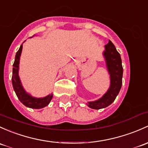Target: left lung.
Masks as SVG:
<instances>
[{
    "label": "left lung",
    "mask_w": 148,
    "mask_h": 148,
    "mask_svg": "<svg viewBox=\"0 0 148 148\" xmlns=\"http://www.w3.org/2000/svg\"><path fill=\"white\" fill-rule=\"evenodd\" d=\"M104 52L108 71L111 74V86L103 96L96 101L88 102V106L94 109H101L106 108L114 101L119 94L121 86L123 69L122 66L121 55L119 53L113 42L109 40L105 46Z\"/></svg>",
    "instance_id": "left-lung-1"
}]
</instances>
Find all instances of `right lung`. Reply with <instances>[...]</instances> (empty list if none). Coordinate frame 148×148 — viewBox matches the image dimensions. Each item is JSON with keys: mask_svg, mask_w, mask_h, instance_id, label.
Here are the masks:
<instances>
[{"mask_svg": "<svg viewBox=\"0 0 148 148\" xmlns=\"http://www.w3.org/2000/svg\"><path fill=\"white\" fill-rule=\"evenodd\" d=\"M23 45L20 47V49L15 54V62L13 63V68H12V84L13 86L14 91L18 96V99L21 101L22 103L24 104L25 106L32 108H41L45 107L49 104L50 101L52 99V94L49 95L45 98H34L32 97L25 93L22 86L21 81L18 77V67H19V60L21 57Z\"/></svg>", "mask_w": 148, "mask_h": 148, "instance_id": "obj_1", "label": "right lung"}]
</instances>
